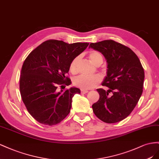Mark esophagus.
<instances>
[{
  "label": "esophagus",
  "instance_id": "1",
  "mask_svg": "<svg viewBox=\"0 0 159 159\" xmlns=\"http://www.w3.org/2000/svg\"><path fill=\"white\" fill-rule=\"evenodd\" d=\"M80 92H81V93L82 94H86V93H87L89 91L87 90H84V89H80Z\"/></svg>",
  "mask_w": 159,
  "mask_h": 159
}]
</instances>
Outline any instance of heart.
I'll list each match as a JSON object with an SVG mask.
<instances>
[{
  "label": "heart",
  "mask_w": 159,
  "mask_h": 159,
  "mask_svg": "<svg viewBox=\"0 0 159 159\" xmlns=\"http://www.w3.org/2000/svg\"><path fill=\"white\" fill-rule=\"evenodd\" d=\"M89 58L94 65H100L103 61V57L102 54L98 51H91L89 53ZM79 58L75 57L70 62L69 65V70L72 73H76L77 72V65H78ZM102 80L101 76L98 75L93 76H87L84 75H80L76 76L73 80V83L76 87L81 89H90L94 88L101 82Z\"/></svg>",
  "instance_id": "obj_1"
}]
</instances>
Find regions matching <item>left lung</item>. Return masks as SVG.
Wrapping results in <instances>:
<instances>
[{"label":"left lung","mask_w":159,"mask_h":159,"mask_svg":"<svg viewBox=\"0 0 159 159\" xmlns=\"http://www.w3.org/2000/svg\"><path fill=\"white\" fill-rule=\"evenodd\" d=\"M107 62V76L102 83L108 90L98 89L99 100L93 110L100 120L115 123L133 111L143 93L144 72L139 58L130 48L112 40L90 43Z\"/></svg>","instance_id":"1"}]
</instances>
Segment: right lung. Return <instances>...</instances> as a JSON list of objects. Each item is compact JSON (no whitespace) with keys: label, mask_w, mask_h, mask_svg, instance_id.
<instances>
[{"label":"right lung","mask_w":159,"mask_h":159,"mask_svg":"<svg viewBox=\"0 0 159 159\" xmlns=\"http://www.w3.org/2000/svg\"><path fill=\"white\" fill-rule=\"evenodd\" d=\"M89 44L48 40L26 58L20 76V95L27 111L40 123L57 125L69 114L72 97L80 90L72 87L58 92L57 89L71 83L66 76L70 63Z\"/></svg>","instance_id":"right-lung-1"}]
</instances>
